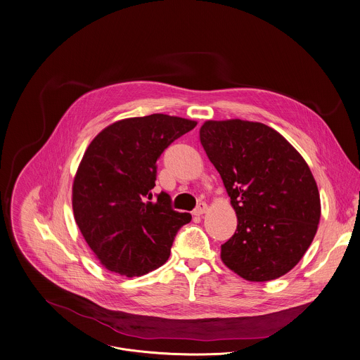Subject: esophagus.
Segmentation results:
<instances>
[{
    "mask_svg": "<svg viewBox=\"0 0 360 360\" xmlns=\"http://www.w3.org/2000/svg\"><path fill=\"white\" fill-rule=\"evenodd\" d=\"M205 211H207V204H205V202H200L199 205L195 208V211H193V215L200 217V215H202Z\"/></svg>",
    "mask_w": 360,
    "mask_h": 360,
    "instance_id": "34e87169",
    "label": "esophagus"
}]
</instances>
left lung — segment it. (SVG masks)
<instances>
[{
  "mask_svg": "<svg viewBox=\"0 0 360 360\" xmlns=\"http://www.w3.org/2000/svg\"><path fill=\"white\" fill-rule=\"evenodd\" d=\"M200 142L238 217L235 235L221 245L222 262L250 281L285 275L319 225V191L307 161L262 122L205 121Z\"/></svg>",
  "mask_w": 360,
  "mask_h": 360,
  "instance_id": "obj_1",
  "label": "left lung"
}]
</instances>
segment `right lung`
<instances>
[{"label":"right lung","mask_w":360,"mask_h":360,"mask_svg":"<svg viewBox=\"0 0 360 360\" xmlns=\"http://www.w3.org/2000/svg\"><path fill=\"white\" fill-rule=\"evenodd\" d=\"M196 121L150 115L116 121L86 148L73 182V212L81 235L110 272L134 278L167 262L176 232L192 215L153 199L161 153Z\"/></svg>","instance_id":"obj_1"}]
</instances>
